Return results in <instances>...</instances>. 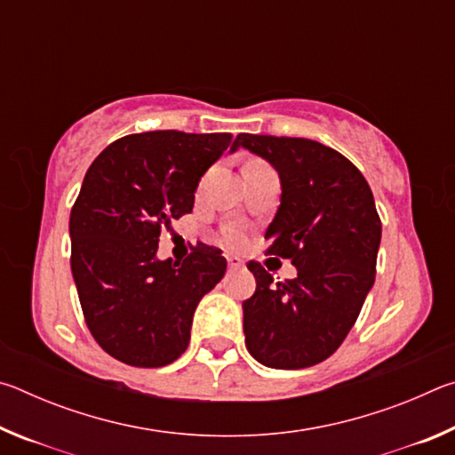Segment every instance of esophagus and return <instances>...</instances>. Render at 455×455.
I'll return each instance as SVG.
<instances>
[{
	"mask_svg": "<svg viewBox=\"0 0 455 455\" xmlns=\"http://www.w3.org/2000/svg\"><path fill=\"white\" fill-rule=\"evenodd\" d=\"M227 263H228V268H241L243 267V260L238 257H227Z\"/></svg>",
	"mask_w": 455,
	"mask_h": 455,
	"instance_id": "34e87169",
	"label": "esophagus"
}]
</instances>
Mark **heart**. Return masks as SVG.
Segmentation results:
<instances>
[{
  "label": "heart",
  "instance_id": "heart-1",
  "mask_svg": "<svg viewBox=\"0 0 455 455\" xmlns=\"http://www.w3.org/2000/svg\"><path fill=\"white\" fill-rule=\"evenodd\" d=\"M222 238L228 246H238L244 238V227L241 222H228V225L222 228Z\"/></svg>",
  "mask_w": 455,
  "mask_h": 455
}]
</instances>
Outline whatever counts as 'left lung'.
<instances>
[{
	"instance_id": "obj_1",
	"label": "left lung",
	"mask_w": 455,
	"mask_h": 455,
	"mask_svg": "<svg viewBox=\"0 0 455 455\" xmlns=\"http://www.w3.org/2000/svg\"><path fill=\"white\" fill-rule=\"evenodd\" d=\"M281 179L267 228L268 255L291 259L297 276L273 284L255 260L257 291L243 303L246 349L273 369L317 365L339 349L375 281L381 220L363 174L343 154L307 138L238 134Z\"/></svg>"
}]
</instances>
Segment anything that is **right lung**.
<instances>
[{
    "mask_svg": "<svg viewBox=\"0 0 455 455\" xmlns=\"http://www.w3.org/2000/svg\"><path fill=\"white\" fill-rule=\"evenodd\" d=\"M238 148L227 132L154 130L100 152L70 214L72 275L90 333L108 355L164 367L188 347L200 299L227 271L220 249L156 257L160 228L192 212L203 174Z\"/></svg>",
    "mask_w": 455,
    "mask_h": 455,
    "instance_id": "right-lung-1",
    "label": "right lung"
}]
</instances>
